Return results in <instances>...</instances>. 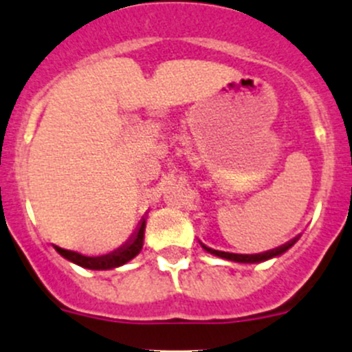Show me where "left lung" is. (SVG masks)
Segmentation results:
<instances>
[{
	"instance_id": "left-lung-1",
	"label": "left lung",
	"mask_w": 352,
	"mask_h": 352,
	"mask_svg": "<svg viewBox=\"0 0 352 352\" xmlns=\"http://www.w3.org/2000/svg\"><path fill=\"white\" fill-rule=\"evenodd\" d=\"M296 241H298V239H292V241L287 242V244L280 245V248H277V249H272V251L261 252V254H234V252L214 251V249L206 248V245H204V244H201V245H203V248L206 249L208 252H211V254L220 256V258H225V259H230V261H237V263H259V261H265V259H270V258H274V256H278V254H282V252H285L289 248H291V245L296 244Z\"/></svg>"
}]
</instances>
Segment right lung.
Instances as JSON below:
<instances>
[{"mask_svg": "<svg viewBox=\"0 0 352 352\" xmlns=\"http://www.w3.org/2000/svg\"><path fill=\"white\" fill-rule=\"evenodd\" d=\"M144 227L146 223L142 221L141 227L138 228L135 235L132 237V241H129L124 248L117 249L115 252L107 256H98V258H89V256L78 254V252L67 251V249H61L58 245H54L58 252H60L63 258H67L68 261L75 263L82 268H89V270H110V268H117L125 265L127 261H131L132 258L139 254V251L142 249V241H144Z\"/></svg>", "mask_w": 352, "mask_h": 352, "instance_id": "add662e5", "label": "right lung"}]
</instances>
